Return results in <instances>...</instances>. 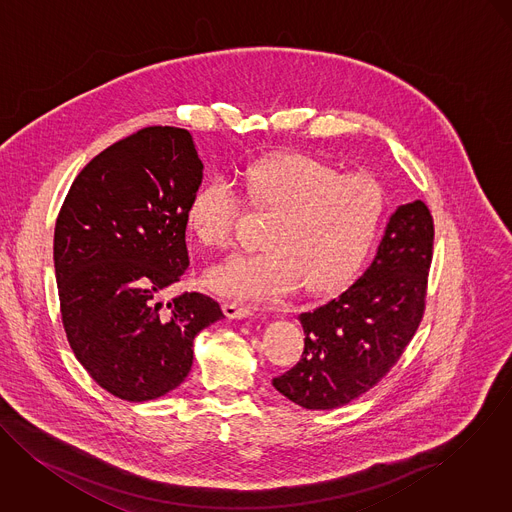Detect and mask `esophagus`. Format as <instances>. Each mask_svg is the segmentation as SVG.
<instances>
[{
    "mask_svg": "<svg viewBox=\"0 0 512 512\" xmlns=\"http://www.w3.org/2000/svg\"><path fill=\"white\" fill-rule=\"evenodd\" d=\"M224 314L228 315L230 319H245V317H251L255 314V308L247 306V304H241V302H226L224 304Z\"/></svg>",
    "mask_w": 512,
    "mask_h": 512,
    "instance_id": "1",
    "label": "esophagus"
}]
</instances>
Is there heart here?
Segmentation results:
<instances>
[{"instance_id":"1","label":"heart","mask_w":512,"mask_h":512,"mask_svg":"<svg viewBox=\"0 0 512 512\" xmlns=\"http://www.w3.org/2000/svg\"><path fill=\"white\" fill-rule=\"evenodd\" d=\"M247 200L273 212L257 253H236L204 273V284L230 298L275 300L302 284L312 294L343 286L368 255L384 216L380 185L362 173L339 175L323 161L282 154L241 171ZM241 198L226 179L200 185L187 222L206 247H228Z\"/></svg>"}]
</instances>
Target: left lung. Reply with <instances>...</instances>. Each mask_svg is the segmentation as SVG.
<instances>
[{"label":"left lung","instance_id":"1","mask_svg":"<svg viewBox=\"0 0 512 512\" xmlns=\"http://www.w3.org/2000/svg\"><path fill=\"white\" fill-rule=\"evenodd\" d=\"M433 241V216L423 200L397 206L370 267L343 294L300 314L304 353L273 380L276 392L323 411L374 388L421 323Z\"/></svg>","mask_w":512,"mask_h":512}]
</instances>
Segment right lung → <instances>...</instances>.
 <instances>
[{
  "label": "right lung",
  "mask_w": 512,
  "mask_h": 512,
  "mask_svg": "<svg viewBox=\"0 0 512 512\" xmlns=\"http://www.w3.org/2000/svg\"><path fill=\"white\" fill-rule=\"evenodd\" d=\"M202 169L189 130L150 126L91 159L60 208L54 271L68 343L120 399L181 386L195 337L224 317L198 292L158 300L189 267L187 210Z\"/></svg>",
  "instance_id": "obj_1"
}]
</instances>
